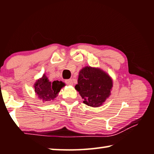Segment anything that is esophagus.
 I'll return each instance as SVG.
<instances>
[{
    "instance_id": "esophagus-1",
    "label": "esophagus",
    "mask_w": 154,
    "mask_h": 154,
    "mask_svg": "<svg viewBox=\"0 0 154 154\" xmlns=\"http://www.w3.org/2000/svg\"><path fill=\"white\" fill-rule=\"evenodd\" d=\"M65 83H66L67 85H73V82H72V79H67L65 81Z\"/></svg>"
}]
</instances>
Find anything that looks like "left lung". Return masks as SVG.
<instances>
[{"label":"left lung","instance_id":"obj_1","mask_svg":"<svg viewBox=\"0 0 154 154\" xmlns=\"http://www.w3.org/2000/svg\"><path fill=\"white\" fill-rule=\"evenodd\" d=\"M75 90L83 99V103L92 107L103 105L113 88V79L100 68L85 66L79 72Z\"/></svg>","mask_w":154,"mask_h":154}]
</instances>
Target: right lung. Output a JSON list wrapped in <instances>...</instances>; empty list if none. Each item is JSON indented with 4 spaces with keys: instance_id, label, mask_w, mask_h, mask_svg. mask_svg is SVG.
<instances>
[{
    "instance_id": "add662e5",
    "label": "right lung",
    "mask_w": 154,
    "mask_h": 154,
    "mask_svg": "<svg viewBox=\"0 0 154 154\" xmlns=\"http://www.w3.org/2000/svg\"><path fill=\"white\" fill-rule=\"evenodd\" d=\"M64 86L65 83L61 81L49 82L45 74H43L42 77L36 80L34 84L35 94L41 102L44 103H48L54 100Z\"/></svg>"
}]
</instances>
